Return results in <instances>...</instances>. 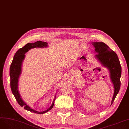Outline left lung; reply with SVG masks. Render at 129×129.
I'll list each match as a JSON object with an SVG mask.
<instances>
[{"label": "left lung", "instance_id": "1", "mask_svg": "<svg viewBox=\"0 0 129 129\" xmlns=\"http://www.w3.org/2000/svg\"><path fill=\"white\" fill-rule=\"evenodd\" d=\"M92 44L95 48V51L98 53L95 55L96 58L109 71L110 79L114 88V93L111 102L112 105L120 89L121 66L117 54L106 44L100 42H93Z\"/></svg>", "mask_w": 129, "mask_h": 129}]
</instances>
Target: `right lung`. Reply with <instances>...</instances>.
Wrapping results in <instances>:
<instances>
[{"label": "right lung", "instance_id": "1", "mask_svg": "<svg viewBox=\"0 0 129 129\" xmlns=\"http://www.w3.org/2000/svg\"><path fill=\"white\" fill-rule=\"evenodd\" d=\"M48 47V43L45 42H42V41H39L37 42L31 43H28L26 44L24 46L21 48L19 49L16 51L15 55L13 57V60L11 63L10 68V85L12 92L13 93L16 101H18V103L21 107H24V109L27 110L32 112V113L43 114L44 113H47L50 110H51L54 105L56 97L53 99V102L51 106L48 109L43 111H37L27 105V104L23 101L22 99L21 95L19 93L18 90V80L19 78L21 73V66L22 62L25 58V54L30 49L35 48H44Z\"/></svg>", "mask_w": 129, "mask_h": 129}]
</instances>
